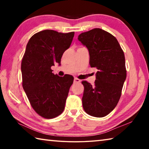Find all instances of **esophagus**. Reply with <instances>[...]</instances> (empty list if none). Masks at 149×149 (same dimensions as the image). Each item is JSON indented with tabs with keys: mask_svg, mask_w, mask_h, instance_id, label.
Returning <instances> with one entry per match:
<instances>
[{
	"mask_svg": "<svg viewBox=\"0 0 149 149\" xmlns=\"http://www.w3.org/2000/svg\"><path fill=\"white\" fill-rule=\"evenodd\" d=\"M74 81L75 84H77V83H80L81 82V80L79 79H77V78H76V77H75Z\"/></svg>",
	"mask_w": 149,
	"mask_h": 149,
	"instance_id": "obj_1",
	"label": "esophagus"
}]
</instances>
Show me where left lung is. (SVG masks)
I'll return each instance as SVG.
<instances>
[{
    "instance_id": "1",
    "label": "left lung",
    "mask_w": 149,
    "mask_h": 149,
    "mask_svg": "<svg viewBox=\"0 0 149 149\" xmlns=\"http://www.w3.org/2000/svg\"><path fill=\"white\" fill-rule=\"evenodd\" d=\"M78 40L89 50L91 67L98 70L94 85L81 82L83 107L90 116L104 117L116 107L122 95L126 79L124 53L116 38L100 28L82 33Z\"/></svg>"
}]
</instances>
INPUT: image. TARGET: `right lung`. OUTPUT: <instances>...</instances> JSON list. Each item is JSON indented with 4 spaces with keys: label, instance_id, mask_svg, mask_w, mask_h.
<instances>
[{
    "label": "right lung",
    "instance_id": "right-lung-1",
    "mask_svg": "<svg viewBox=\"0 0 149 149\" xmlns=\"http://www.w3.org/2000/svg\"><path fill=\"white\" fill-rule=\"evenodd\" d=\"M74 36V32L47 29L34 34L27 44L21 65L22 86L32 108L44 118H56L64 110L74 77L54 75L51 66L60 64Z\"/></svg>",
    "mask_w": 149,
    "mask_h": 149
}]
</instances>
